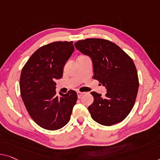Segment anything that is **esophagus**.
<instances>
[{
    "label": "esophagus",
    "mask_w": 160,
    "mask_h": 160,
    "mask_svg": "<svg viewBox=\"0 0 160 160\" xmlns=\"http://www.w3.org/2000/svg\"><path fill=\"white\" fill-rule=\"evenodd\" d=\"M77 94H78V98H81V96H82V95L83 94H84V92L78 91V92H77Z\"/></svg>",
    "instance_id": "1"
}]
</instances>
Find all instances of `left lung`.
I'll list each match as a JSON object with an SVG mask.
<instances>
[{
  "label": "left lung",
  "instance_id": "left-lung-1",
  "mask_svg": "<svg viewBox=\"0 0 160 160\" xmlns=\"http://www.w3.org/2000/svg\"><path fill=\"white\" fill-rule=\"evenodd\" d=\"M75 48L90 57L93 79L106 87L105 96L91 92L94 101L88 107L92 118L104 126L124 120L135 103L139 78L132 59L118 45L103 39H86L75 43Z\"/></svg>",
  "mask_w": 160,
  "mask_h": 160
}]
</instances>
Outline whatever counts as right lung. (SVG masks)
Instances as JSON below:
<instances>
[{
    "instance_id": "obj_1",
    "label": "right lung",
    "mask_w": 160,
    "mask_h": 160,
    "mask_svg": "<svg viewBox=\"0 0 160 160\" xmlns=\"http://www.w3.org/2000/svg\"><path fill=\"white\" fill-rule=\"evenodd\" d=\"M74 49L73 42L49 43L38 49L21 71V98L31 118L47 130L65 126L78 100L72 90L57 95L54 82L62 77L64 66Z\"/></svg>"
}]
</instances>
